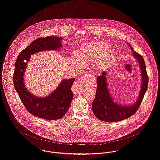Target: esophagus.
Segmentation results:
<instances>
[{"mask_svg":"<svg viewBox=\"0 0 160 160\" xmlns=\"http://www.w3.org/2000/svg\"><path fill=\"white\" fill-rule=\"evenodd\" d=\"M89 77L88 74H85L83 75L81 77H80L78 79H77L76 81L75 84V89L77 92H80L83 90V86L86 80Z\"/></svg>","mask_w":160,"mask_h":160,"instance_id":"1","label":"esophagus"}]
</instances>
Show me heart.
Returning <instances> with one entry per match:
<instances>
[{
  "label": "heart",
  "mask_w": 160,
  "mask_h": 160,
  "mask_svg": "<svg viewBox=\"0 0 160 160\" xmlns=\"http://www.w3.org/2000/svg\"><path fill=\"white\" fill-rule=\"evenodd\" d=\"M109 45L103 42L89 43L83 46L79 53V57L84 61L95 60L96 67H101L109 59ZM74 60L77 63H80L79 58H75Z\"/></svg>",
  "instance_id": "obj_1"
}]
</instances>
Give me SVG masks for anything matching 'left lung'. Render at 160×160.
<instances>
[{"instance_id": "1", "label": "left lung", "mask_w": 160, "mask_h": 160, "mask_svg": "<svg viewBox=\"0 0 160 160\" xmlns=\"http://www.w3.org/2000/svg\"><path fill=\"white\" fill-rule=\"evenodd\" d=\"M130 48L133 51L132 47ZM133 57L139 61L141 67L142 83L141 92L138 100L134 104L128 106H121L112 101L107 88L106 74L103 71L101 76L97 78V89L96 96L93 100L92 108L93 112L100 120L106 122H117L126 119L133 115L139 108L147 90L148 86V76L146 65L142 56L133 51Z\"/></svg>"}]
</instances>
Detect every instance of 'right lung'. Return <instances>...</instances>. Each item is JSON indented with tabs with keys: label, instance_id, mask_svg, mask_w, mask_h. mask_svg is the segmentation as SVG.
<instances>
[{
	"label": "right lung",
	"instance_id": "1",
	"mask_svg": "<svg viewBox=\"0 0 160 160\" xmlns=\"http://www.w3.org/2000/svg\"><path fill=\"white\" fill-rule=\"evenodd\" d=\"M62 38L48 36L36 39L19 53L15 65L13 86L21 102L30 114L45 120L60 119L67 113L73 98L71 88L75 78L62 80L50 95L38 98L34 96L25 88L24 72L31 55L42 51L58 49L62 47Z\"/></svg>",
	"mask_w": 160,
	"mask_h": 160
}]
</instances>
